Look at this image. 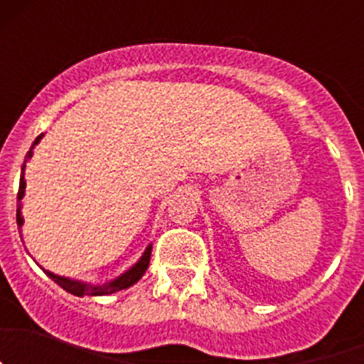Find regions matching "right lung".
<instances>
[{
  "mask_svg": "<svg viewBox=\"0 0 364 364\" xmlns=\"http://www.w3.org/2000/svg\"><path fill=\"white\" fill-rule=\"evenodd\" d=\"M41 136H43V134H40V136L34 140L32 146H36V144L40 142ZM27 156H31V151H28ZM23 195H25V180H23V171H21V178H19V189H18V211H16L18 226L23 224V218H21V198H23ZM149 260H151V246L147 247L146 253L142 255V259L138 260L136 264H134L129 272H125L124 275H120L118 279H114V281L104 286H87L83 284V282L70 281V279H65V277H58V275H54V273L50 272H45V269L43 272L47 273V275H49L58 286H62L63 290L69 291V294L73 295H78V297H83V295H109V294H114V291L124 290V288H129V286H133L134 282L140 281V277L146 273L147 266H149Z\"/></svg>",
  "mask_w": 364,
  "mask_h": 364,
  "instance_id": "right-lung-1",
  "label": "right lung"
}]
</instances>
